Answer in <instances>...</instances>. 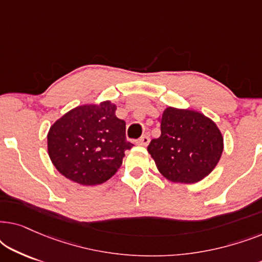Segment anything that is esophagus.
<instances>
[{"instance_id":"obj_1","label":"esophagus","mask_w":262,"mask_h":262,"mask_svg":"<svg viewBox=\"0 0 262 262\" xmlns=\"http://www.w3.org/2000/svg\"><path fill=\"white\" fill-rule=\"evenodd\" d=\"M149 142H150V138H149V136L148 135H144V136H142L141 138L138 139L137 142V145H142V146H146L149 144Z\"/></svg>"}]
</instances>
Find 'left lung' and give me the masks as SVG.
Instances as JSON below:
<instances>
[{"label":"left lung","instance_id":"left-lung-1","mask_svg":"<svg viewBox=\"0 0 262 262\" xmlns=\"http://www.w3.org/2000/svg\"><path fill=\"white\" fill-rule=\"evenodd\" d=\"M161 136L148 151L167 180L195 184L206 178L223 154V136L216 123L202 112L167 107L157 118Z\"/></svg>","mask_w":262,"mask_h":262}]
</instances>
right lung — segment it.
<instances>
[{
    "label": "right lung",
    "instance_id": "right-lung-1",
    "mask_svg": "<svg viewBox=\"0 0 262 262\" xmlns=\"http://www.w3.org/2000/svg\"><path fill=\"white\" fill-rule=\"evenodd\" d=\"M110 101L85 103L57 119L48 134L50 160L60 174L82 186L106 182L119 169L126 141L125 121Z\"/></svg>",
    "mask_w": 262,
    "mask_h": 262
}]
</instances>
